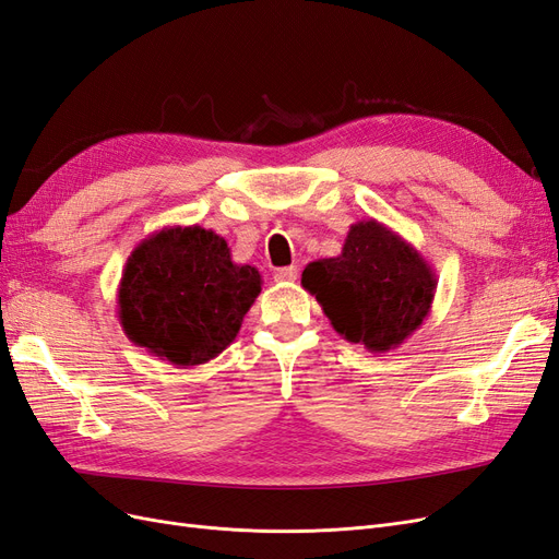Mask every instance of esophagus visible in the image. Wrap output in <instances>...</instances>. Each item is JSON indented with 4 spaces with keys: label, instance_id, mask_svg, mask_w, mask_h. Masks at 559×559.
Segmentation results:
<instances>
[{
    "label": "esophagus",
    "instance_id": "34e87169",
    "mask_svg": "<svg viewBox=\"0 0 559 559\" xmlns=\"http://www.w3.org/2000/svg\"><path fill=\"white\" fill-rule=\"evenodd\" d=\"M296 277H298V267L296 265L277 267V271H275V282H296Z\"/></svg>",
    "mask_w": 559,
    "mask_h": 559
}]
</instances>
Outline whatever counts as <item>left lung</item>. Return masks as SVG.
I'll return each instance as SVG.
<instances>
[{
	"label": "left lung",
	"mask_w": 559,
	"mask_h": 559,
	"mask_svg": "<svg viewBox=\"0 0 559 559\" xmlns=\"http://www.w3.org/2000/svg\"><path fill=\"white\" fill-rule=\"evenodd\" d=\"M300 284L344 340L374 354L418 329L437 288L418 249L377 219L352 224L340 257L307 263Z\"/></svg>",
	"instance_id": "8db88e82"
}]
</instances>
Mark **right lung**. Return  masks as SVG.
<instances>
[{
	"label": "right lung",
	"instance_id": "add662e5",
	"mask_svg": "<svg viewBox=\"0 0 559 559\" xmlns=\"http://www.w3.org/2000/svg\"><path fill=\"white\" fill-rule=\"evenodd\" d=\"M261 284L254 265L230 261V249L215 230L166 226L127 259L118 317L133 344L191 368L236 340Z\"/></svg>",
	"mask_w": 559,
	"mask_h": 559
}]
</instances>
